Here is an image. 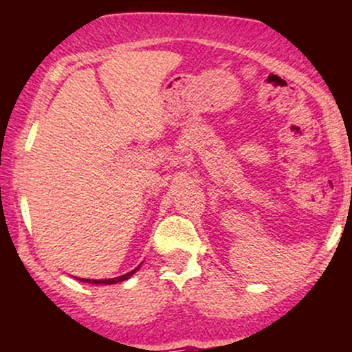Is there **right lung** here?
<instances>
[{"instance_id":"1","label":"right lung","mask_w":352,"mask_h":352,"mask_svg":"<svg viewBox=\"0 0 352 352\" xmlns=\"http://www.w3.org/2000/svg\"><path fill=\"white\" fill-rule=\"evenodd\" d=\"M140 265H142V263H140ZM140 265L137 266V268L132 270V272H129V273L122 274V276H117V278H107V280H89V278H78V276H74V278H76V280L82 281V283H89V285H116V283H120V281L129 280V278H131L132 274H134V273L137 272V270L140 268Z\"/></svg>"}]
</instances>
